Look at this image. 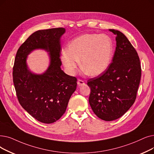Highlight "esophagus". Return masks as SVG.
<instances>
[{"mask_svg": "<svg viewBox=\"0 0 154 154\" xmlns=\"http://www.w3.org/2000/svg\"><path fill=\"white\" fill-rule=\"evenodd\" d=\"M77 84H78L79 86H82V85H84L85 83H84V82L83 81H82V80L79 79L78 81H77Z\"/></svg>", "mask_w": 154, "mask_h": 154, "instance_id": "34e87169", "label": "esophagus"}]
</instances>
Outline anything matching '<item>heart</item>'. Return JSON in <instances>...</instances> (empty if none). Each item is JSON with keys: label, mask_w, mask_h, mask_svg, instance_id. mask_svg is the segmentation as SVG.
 <instances>
[{"label": "heart", "mask_w": 154, "mask_h": 154, "mask_svg": "<svg viewBox=\"0 0 154 154\" xmlns=\"http://www.w3.org/2000/svg\"><path fill=\"white\" fill-rule=\"evenodd\" d=\"M113 50L112 41L108 35L85 34L69 43L61 56V61L70 75L74 74L78 62H81V68L85 74L96 77L109 67Z\"/></svg>", "instance_id": "1"}]
</instances>
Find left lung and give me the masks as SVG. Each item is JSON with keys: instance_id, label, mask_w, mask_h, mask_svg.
Returning <instances> with one entry per match:
<instances>
[{"instance_id": "obj_1", "label": "left lung", "mask_w": 154, "mask_h": 154, "mask_svg": "<svg viewBox=\"0 0 154 154\" xmlns=\"http://www.w3.org/2000/svg\"><path fill=\"white\" fill-rule=\"evenodd\" d=\"M112 63L102 74L89 79L90 106L95 115L109 122L122 116L134 103L141 78L137 52L126 36L118 30Z\"/></svg>"}]
</instances>
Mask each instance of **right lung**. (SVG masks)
Returning a JSON list of instances; mask_svg holds the SVG:
<instances>
[{
  "label": "right lung",
  "mask_w": 154,
  "mask_h": 154,
  "mask_svg": "<svg viewBox=\"0 0 154 154\" xmlns=\"http://www.w3.org/2000/svg\"><path fill=\"white\" fill-rule=\"evenodd\" d=\"M63 28L33 32L18 49L13 68V82L20 104L30 115L43 123L57 122L64 114L77 88V79L61 69L60 59ZM36 49L49 53V67L42 74L31 72L27 63Z\"/></svg>",
  "instance_id": "add662e5"
}]
</instances>
